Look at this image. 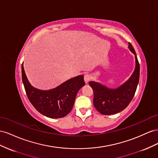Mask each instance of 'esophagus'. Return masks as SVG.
<instances>
[{
  "instance_id": "obj_1",
  "label": "esophagus",
  "mask_w": 158,
  "mask_h": 158,
  "mask_svg": "<svg viewBox=\"0 0 158 158\" xmlns=\"http://www.w3.org/2000/svg\"><path fill=\"white\" fill-rule=\"evenodd\" d=\"M91 79V77L89 74H85L84 75V80H85V82L86 83H88Z\"/></svg>"
}]
</instances>
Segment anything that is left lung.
<instances>
[{
	"label": "left lung",
	"instance_id": "1",
	"mask_svg": "<svg viewBox=\"0 0 158 158\" xmlns=\"http://www.w3.org/2000/svg\"><path fill=\"white\" fill-rule=\"evenodd\" d=\"M128 48L136 58V68L127 82L115 89H109L94 81L89 83L93 90V105L102 114H113L123 110L131 102L136 93L139 78V64L136 52L130 42Z\"/></svg>",
	"mask_w": 158,
	"mask_h": 158
}]
</instances>
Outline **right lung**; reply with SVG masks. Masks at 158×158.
<instances>
[{"instance_id": "obj_1", "label": "right lung", "mask_w": 158, "mask_h": 158, "mask_svg": "<svg viewBox=\"0 0 158 158\" xmlns=\"http://www.w3.org/2000/svg\"><path fill=\"white\" fill-rule=\"evenodd\" d=\"M83 77H75L55 89L42 91L30 84L22 65V82L29 101L39 112L52 118H62L71 112L77 93L85 85Z\"/></svg>"}]
</instances>
